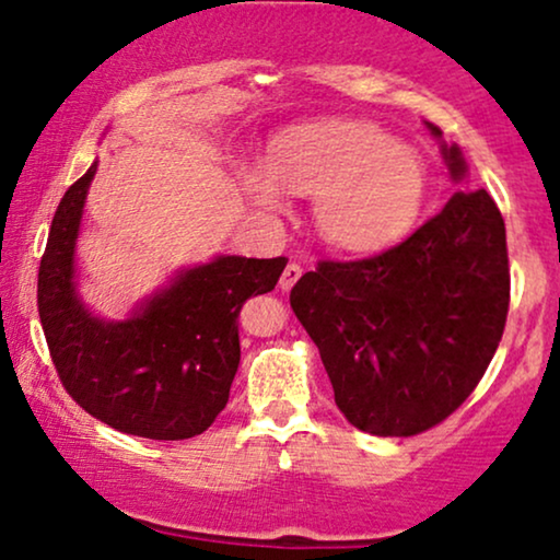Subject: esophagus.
<instances>
[{"mask_svg":"<svg viewBox=\"0 0 560 560\" xmlns=\"http://www.w3.org/2000/svg\"><path fill=\"white\" fill-rule=\"evenodd\" d=\"M302 276V268L298 266V262H289V266L284 268V273H281V279H279V287L284 289V292H289V289H292L294 284H298V279Z\"/></svg>","mask_w":560,"mask_h":560,"instance_id":"obj_1","label":"esophagus"}]
</instances>
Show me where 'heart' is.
I'll return each instance as SVG.
<instances>
[{
    "label": "heart",
    "mask_w": 560,
    "mask_h": 560,
    "mask_svg": "<svg viewBox=\"0 0 560 560\" xmlns=\"http://www.w3.org/2000/svg\"><path fill=\"white\" fill-rule=\"evenodd\" d=\"M240 182L268 213L287 208V189L313 195L320 240L358 255L400 242L427 199L419 152L365 120L287 128L268 147V165H242Z\"/></svg>",
    "instance_id": "1"
}]
</instances>
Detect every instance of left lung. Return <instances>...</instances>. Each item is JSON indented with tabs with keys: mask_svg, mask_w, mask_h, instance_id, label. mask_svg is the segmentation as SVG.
I'll use <instances>...</instances> for the list:
<instances>
[{
	"mask_svg": "<svg viewBox=\"0 0 560 560\" xmlns=\"http://www.w3.org/2000/svg\"><path fill=\"white\" fill-rule=\"evenodd\" d=\"M440 141L464 184L458 144ZM505 223L485 189L455 191L408 240L365 260H320L292 287L334 400L355 429L413 436L445 421L485 376L505 329Z\"/></svg>",
	"mask_w": 560,
	"mask_h": 560,
	"instance_id": "obj_1",
	"label": "left lung"
}]
</instances>
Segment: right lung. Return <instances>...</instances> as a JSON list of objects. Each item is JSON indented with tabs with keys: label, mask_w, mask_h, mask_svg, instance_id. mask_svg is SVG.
I'll use <instances>...</instances> for the list:
<instances>
[{
	"label": "right lung",
	"mask_w": 560,
	"mask_h": 560,
	"mask_svg": "<svg viewBox=\"0 0 560 560\" xmlns=\"http://www.w3.org/2000/svg\"><path fill=\"white\" fill-rule=\"evenodd\" d=\"M92 163L57 205L38 266V318L62 387L94 419L147 440H189L226 408L240 369V311L271 292L287 258L215 255L182 268L128 318L89 311L75 244Z\"/></svg>",
	"instance_id": "right-lung-1"
}]
</instances>
